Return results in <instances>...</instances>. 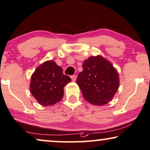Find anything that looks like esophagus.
Wrapping results in <instances>:
<instances>
[{"label":"esophagus","instance_id":"34e87169","mask_svg":"<svg viewBox=\"0 0 150 150\" xmlns=\"http://www.w3.org/2000/svg\"><path fill=\"white\" fill-rule=\"evenodd\" d=\"M71 78L72 79V81H75V80H76V79H77V76H76V75H71Z\"/></svg>","mask_w":150,"mask_h":150}]
</instances>
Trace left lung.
Listing matches in <instances>:
<instances>
[{
	"label": "left lung",
	"instance_id": "left-lung-1",
	"mask_svg": "<svg viewBox=\"0 0 150 150\" xmlns=\"http://www.w3.org/2000/svg\"><path fill=\"white\" fill-rule=\"evenodd\" d=\"M77 83L83 97L95 105L106 104L119 88V74L112 64L101 55L92 56L83 63Z\"/></svg>",
	"mask_w": 150,
	"mask_h": 150
}]
</instances>
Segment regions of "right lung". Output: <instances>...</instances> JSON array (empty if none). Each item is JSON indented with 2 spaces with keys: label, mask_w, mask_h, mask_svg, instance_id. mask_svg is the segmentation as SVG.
Here are the masks:
<instances>
[{
  "label": "right lung",
  "mask_w": 150,
  "mask_h": 150,
  "mask_svg": "<svg viewBox=\"0 0 150 150\" xmlns=\"http://www.w3.org/2000/svg\"><path fill=\"white\" fill-rule=\"evenodd\" d=\"M71 81L64 75L55 62L46 61L35 69L30 83V91L38 102L44 106L54 105L64 96V87Z\"/></svg>",
  "instance_id": "1"
}]
</instances>
